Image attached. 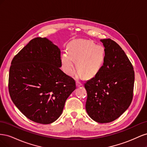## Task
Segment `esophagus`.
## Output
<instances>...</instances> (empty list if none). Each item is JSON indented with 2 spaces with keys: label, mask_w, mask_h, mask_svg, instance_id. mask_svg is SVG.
<instances>
[{
  "label": "esophagus",
  "mask_w": 147,
  "mask_h": 147,
  "mask_svg": "<svg viewBox=\"0 0 147 147\" xmlns=\"http://www.w3.org/2000/svg\"><path fill=\"white\" fill-rule=\"evenodd\" d=\"M82 85H83L82 83H81L80 82H76V86H77V87H80V86H82Z\"/></svg>",
  "instance_id": "esophagus-1"
}]
</instances>
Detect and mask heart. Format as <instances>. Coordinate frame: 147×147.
Returning <instances> with one entry per match:
<instances>
[{
	"label": "heart",
	"mask_w": 147,
	"mask_h": 147,
	"mask_svg": "<svg viewBox=\"0 0 147 147\" xmlns=\"http://www.w3.org/2000/svg\"><path fill=\"white\" fill-rule=\"evenodd\" d=\"M105 50L103 47L96 45L90 41H79L69 47L68 52H65L61 58L64 72L69 75L75 70V62L80 72L77 77L84 75L87 78L95 76L101 69L105 60Z\"/></svg>",
	"instance_id": "heart-1"
}]
</instances>
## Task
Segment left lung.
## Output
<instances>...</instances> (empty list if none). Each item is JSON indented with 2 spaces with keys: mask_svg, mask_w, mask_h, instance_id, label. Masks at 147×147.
I'll use <instances>...</instances> for the list:
<instances>
[{
  "mask_svg": "<svg viewBox=\"0 0 147 147\" xmlns=\"http://www.w3.org/2000/svg\"><path fill=\"white\" fill-rule=\"evenodd\" d=\"M105 60L99 72L84 83L87 91L86 110L94 121L112 122L131 105L134 71L125 53L110 38L101 39Z\"/></svg>",
  "mask_w": 147,
  "mask_h": 147,
  "instance_id": "1",
  "label": "left lung"
}]
</instances>
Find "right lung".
Masks as SVG:
<instances>
[{
	"mask_svg": "<svg viewBox=\"0 0 147 147\" xmlns=\"http://www.w3.org/2000/svg\"><path fill=\"white\" fill-rule=\"evenodd\" d=\"M11 64L8 90L16 107L35 123L55 121L76 89L74 80L60 69V49L47 38H35Z\"/></svg>",
	"mask_w": 147,
	"mask_h": 147,
	"instance_id": "add662e5",
	"label": "right lung"
}]
</instances>
